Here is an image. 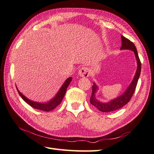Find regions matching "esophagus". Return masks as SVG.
Returning a JSON list of instances; mask_svg holds the SVG:
<instances>
[{"mask_svg":"<svg viewBox=\"0 0 154 154\" xmlns=\"http://www.w3.org/2000/svg\"><path fill=\"white\" fill-rule=\"evenodd\" d=\"M89 69L87 67H83L82 68H81L79 71V75L80 77H89Z\"/></svg>","mask_w":154,"mask_h":154,"instance_id":"obj_1","label":"esophagus"}]
</instances>
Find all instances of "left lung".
Returning <instances> with one entry per match:
<instances>
[{
	"mask_svg": "<svg viewBox=\"0 0 154 154\" xmlns=\"http://www.w3.org/2000/svg\"><path fill=\"white\" fill-rule=\"evenodd\" d=\"M121 38H122V46H121L120 49L121 50H130L134 52L137 60V64H138V67H137V70L133 81L130 83L129 87H128L125 92L122 95L116 98L115 99L109 101V103H100L99 100H97L95 98V93L97 92V90L98 89V87L96 85L95 83H93L94 85H93L92 87V94H91L90 99V103L92 105L95 106L97 109H99L101 112H112V111L119 109L120 108L123 107L124 105H126L129 102L130 99H131L134 93L140 75V72H141V62H140V58L138 57V51H137L135 45L133 44V42L129 40L126 38L124 37L123 35H121Z\"/></svg>",
	"mask_w": 154,
	"mask_h": 154,
	"instance_id": "8db88e82",
	"label": "left lung"
}]
</instances>
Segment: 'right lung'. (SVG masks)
<instances>
[{"mask_svg": "<svg viewBox=\"0 0 154 154\" xmlns=\"http://www.w3.org/2000/svg\"><path fill=\"white\" fill-rule=\"evenodd\" d=\"M71 80H72L71 77H69L68 79H67L66 81H65L64 83L63 84V85H62L61 87L60 88V91H58V93H57L56 95H55V97L54 98V99H52L50 102H48L46 103H40L37 102H34V101L29 100L25 96L23 95L20 92L17 88H16V89H17V91L20 94V96L22 97V99L24 100L26 103H27L29 105H30L31 106L34 108L35 109L43 110V111H45V112H48V111L54 110L55 107L57 106L59 104L61 103V101L63 100V97L65 96V92H66L67 88L68 87L69 85Z\"/></svg>", "mask_w": 154, "mask_h": 154, "instance_id": "1", "label": "right lung"}]
</instances>
